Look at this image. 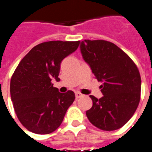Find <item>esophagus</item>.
<instances>
[{
	"mask_svg": "<svg viewBox=\"0 0 152 152\" xmlns=\"http://www.w3.org/2000/svg\"><path fill=\"white\" fill-rule=\"evenodd\" d=\"M83 96V94H81L80 93H78V92H77V93H75V97H76V98H81Z\"/></svg>",
	"mask_w": 152,
	"mask_h": 152,
	"instance_id": "1",
	"label": "esophagus"
}]
</instances>
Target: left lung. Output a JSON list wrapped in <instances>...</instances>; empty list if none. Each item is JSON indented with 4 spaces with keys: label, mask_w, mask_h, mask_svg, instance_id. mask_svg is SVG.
Wrapping results in <instances>:
<instances>
[{
    "label": "left lung",
    "mask_w": 152,
    "mask_h": 152,
    "mask_svg": "<svg viewBox=\"0 0 152 152\" xmlns=\"http://www.w3.org/2000/svg\"><path fill=\"white\" fill-rule=\"evenodd\" d=\"M80 50L93 74L102 82L103 97L93 95V106L86 112L89 122L99 129L121 128L133 116L141 98V75L132 59L113 43L84 39Z\"/></svg>",
    "instance_id": "left-lung-1"
}]
</instances>
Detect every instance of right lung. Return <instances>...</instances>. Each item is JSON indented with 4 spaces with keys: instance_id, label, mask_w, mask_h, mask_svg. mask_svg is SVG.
<instances>
[{
    "instance_id": "obj_1",
    "label": "right lung",
    "mask_w": 152,
    "mask_h": 152,
    "mask_svg": "<svg viewBox=\"0 0 152 152\" xmlns=\"http://www.w3.org/2000/svg\"><path fill=\"white\" fill-rule=\"evenodd\" d=\"M80 41L53 40L39 44L26 54L10 79V97L19 121L27 130L40 135L61 125L75 94L53 87L59 80L60 64L78 49Z\"/></svg>"
}]
</instances>
